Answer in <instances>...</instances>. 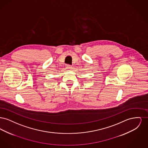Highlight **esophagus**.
I'll list each match as a JSON object with an SVG mask.
<instances>
[{"instance_id": "34e87169", "label": "esophagus", "mask_w": 148, "mask_h": 148, "mask_svg": "<svg viewBox=\"0 0 148 148\" xmlns=\"http://www.w3.org/2000/svg\"><path fill=\"white\" fill-rule=\"evenodd\" d=\"M66 68H67L68 69H71L72 68V67H71V66L70 65H66Z\"/></svg>"}]
</instances>
